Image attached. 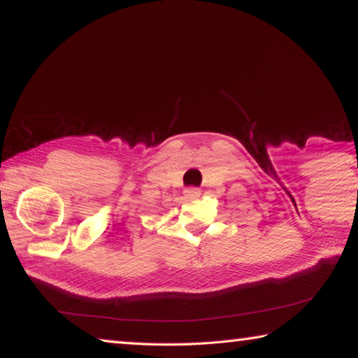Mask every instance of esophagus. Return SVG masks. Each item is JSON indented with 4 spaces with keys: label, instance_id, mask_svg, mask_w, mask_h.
<instances>
[{
    "label": "esophagus",
    "instance_id": "esophagus-1",
    "mask_svg": "<svg viewBox=\"0 0 358 358\" xmlns=\"http://www.w3.org/2000/svg\"><path fill=\"white\" fill-rule=\"evenodd\" d=\"M185 196H186L187 199H197L199 196H201V191H199V189H192V187H191V189H186V191H185Z\"/></svg>",
    "mask_w": 358,
    "mask_h": 358
}]
</instances>
